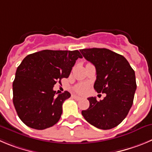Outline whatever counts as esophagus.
<instances>
[{
    "instance_id": "34e87169",
    "label": "esophagus",
    "mask_w": 152,
    "mask_h": 152,
    "mask_svg": "<svg viewBox=\"0 0 152 152\" xmlns=\"http://www.w3.org/2000/svg\"><path fill=\"white\" fill-rule=\"evenodd\" d=\"M73 98L75 99V100H81V97H79V96L73 95Z\"/></svg>"
}]
</instances>
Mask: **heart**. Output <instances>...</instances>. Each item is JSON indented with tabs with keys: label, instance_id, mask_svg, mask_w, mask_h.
<instances>
[{
	"label": "heart",
	"instance_id": "obj_1",
	"mask_svg": "<svg viewBox=\"0 0 152 152\" xmlns=\"http://www.w3.org/2000/svg\"><path fill=\"white\" fill-rule=\"evenodd\" d=\"M87 91V86L86 85H79L76 87V91L79 94H84Z\"/></svg>",
	"mask_w": 152,
	"mask_h": 152
}]
</instances>
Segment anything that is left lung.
Wrapping results in <instances>:
<instances>
[{
	"instance_id": "1",
	"label": "left lung",
	"mask_w": 152,
	"mask_h": 152,
	"mask_svg": "<svg viewBox=\"0 0 152 152\" xmlns=\"http://www.w3.org/2000/svg\"><path fill=\"white\" fill-rule=\"evenodd\" d=\"M80 52L96 68L97 79L94 88L106 96L97 101L89 97L90 106L82 115L91 125L110 130L126 118L134 102L137 89L135 72L122 55L107 49H81Z\"/></svg>"
}]
</instances>
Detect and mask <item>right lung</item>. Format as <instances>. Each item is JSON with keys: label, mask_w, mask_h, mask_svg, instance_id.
Masks as SVG:
<instances>
[{"label": "right lung", "mask_w": 152, "mask_h": 152, "mask_svg": "<svg viewBox=\"0 0 152 152\" xmlns=\"http://www.w3.org/2000/svg\"><path fill=\"white\" fill-rule=\"evenodd\" d=\"M82 58L78 50H42L23 59L12 83V101L24 124L44 130L59 121L62 104L71 95L64 91L56 97L53 87L68 78L76 61Z\"/></svg>", "instance_id": "obj_1"}]
</instances>
